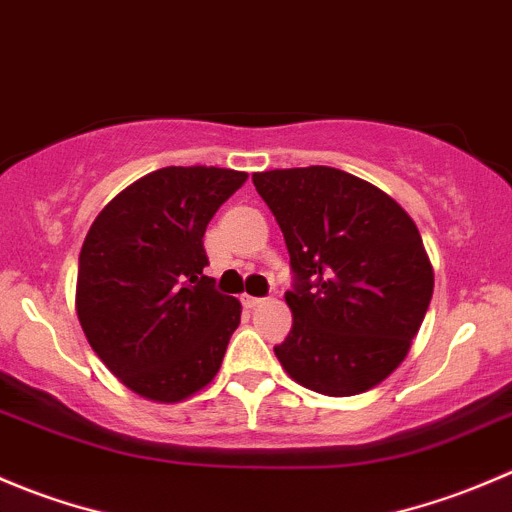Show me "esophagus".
<instances>
[{"label":"esophagus","instance_id":"34e87169","mask_svg":"<svg viewBox=\"0 0 512 512\" xmlns=\"http://www.w3.org/2000/svg\"><path fill=\"white\" fill-rule=\"evenodd\" d=\"M262 302H267L265 297H252V295H242V305L250 307V310H255V307H260Z\"/></svg>","mask_w":512,"mask_h":512}]
</instances>
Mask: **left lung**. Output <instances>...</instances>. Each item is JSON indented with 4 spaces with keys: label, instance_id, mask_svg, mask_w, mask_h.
I'll list each match as a JSON object with an SVG mask.
<instances>
[{
    "label": "left lung",
    "instance_id": "obj_1",
    "mask_svg": "<svg viewBox=\"0 0 512 512\" xmlns=\"http://www.w3.org/2000/svg\"><path fill=\"white\" fill-rule=\"evenodd\" d=\"M290 252L292 330L275 345L292 380L347 398L410 350L433 297V265L408 212L335 167L252 175Z\"/></svg>",
    "mask_w": 512,
    "mask_h": 512
}]
</instances>
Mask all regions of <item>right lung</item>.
<instances>
[{
    "instance_id": "1",
    "label": "right lung",
    "mask_w": 512,
    "mask_h": 512,
    "mask_svg": "<svg viewBox=\"0 0 512 512\" xmlns=\"http://www.w3.org/2000/svg\"><path fill=\"white\" fill-rule=\"evenodd\" d=\"M245 180L225 167H162L119 192L84 237L79 325L142 398L177 403L220 370L242 307L202 272V237Z\"/></svg>"
}]
</instances>
